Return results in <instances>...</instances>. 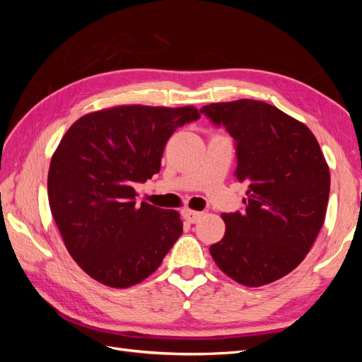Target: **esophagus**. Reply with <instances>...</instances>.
<instances>
[{
  "label": "esophagus",
  "mask_w": 362,
  "mask_h": 362,
  "mask_svg": "<svg viewBox=\"0 0 362 362\" xmlns=\"http://www.w3.org/2000/svg\"><path fill=\"white\" fill-rule=\"evenodd\" d=\"M182 216L185 221H187L189 223H196L201 218L202 213L199 211H193V210H189V208H185V210H182Z\"/></svg>",
  "instance_id": "esophagus-1"
}]
</instances>
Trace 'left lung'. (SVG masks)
I'll list each match as a JSON object with an SVG mask.
<instances>
[{"instance_id":"8db88e82","label":"left lung","mask_w":362,"mask_h":362,"mask_svg":"<svg viewBox=\"0 0 362 362\" xmlns=\"http://www.w3.org/2000/svg\"><path fill=\"white\" fill-rule=\"evenodd\" d=\"M201 113L235 140V178L247 184L245 211L223 213L226 231L210 254L225 275L261 287L288 275L325 222L331 175L305 124L254 100L213 103Z\"/></svg>"}]
</instances>
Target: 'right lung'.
I'll return each instance as SVG.
<instances>
[{"mask_svg":"<svg viewBox=\"0 0 362 362\" xmlns=\"http://www.w3.org/2000/svg\"><path fill=\"white\" fill-rule=\"evenodd\" d=\"M199 117L192 105H116L75 120L60 140L48 172L51 214L69 255L95 281L136 286L181 235L180 213L136 205L134 184L160 172L169 137Z\"/></svg>","mask_w":362,"mask_h":362,"instance_id":"obj_1","label":"right lung"}]
</instances>
